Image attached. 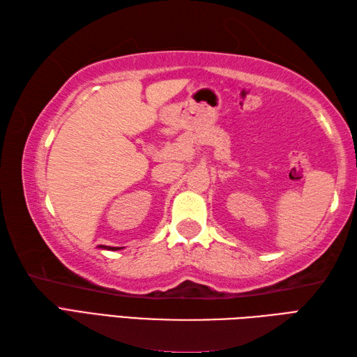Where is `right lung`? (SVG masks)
<instances>
[{
  "mask_svg": "<svg viewBox=\"0 0 357 357\" xmlns=\"http://www.w3.org/2000/svg\"><path fill=\"white\" fill-rule=\"evenodd\" d=\"M102 249H108V250H119V249H122V248H109V245H100Z\"/></svg>",
  "mask_w": 357,
  "mask_h": 357,
  "instance_id": "add662e5",
  "label": "right lung"
}]
</instances>
